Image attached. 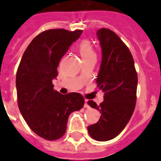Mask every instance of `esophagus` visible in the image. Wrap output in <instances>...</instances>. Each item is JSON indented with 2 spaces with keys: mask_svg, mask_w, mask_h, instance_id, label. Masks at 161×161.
<instances>
[{
  "mask_svg": "<svg viewBox=\"0 0 161 161\" xmlns=\"http://www.w3.org/2000/svg\"><path fill=\"white\" fill-rule=\"evenodd\" d=\"M84 108H89V105L88 104V100H85V102H84Z\"/></svg>",
  "mask_w": 161,
  "mask_h": 161,
  "instance_id": "obj_1",
  "label": "esophagus"
}]
</instances>
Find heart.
<instances>
[{"label":"heart","mask_w":161,"mask_h":161,"mask_svg":"<svg viewBox=\"0 0 161 161\" xmlns=\"http://www.w3.org/2000/svg\"><path fill=\"white\" fill-rule=\"evenodd\" d=\"M79 51H80V54L83 58L96 55L93 44L88 39H85L81 42L79 44Z\"/></svg>","instance_id":"obj_1"}]
</instances>
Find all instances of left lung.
Wrapping results in <instances>:
<instances>
[{
  "mask_svg": "<svg viewBox=\"0 0 161 161\" xmlns=\"http://www.w3.org/2000/svg\"><path fill=\"white\" fill-rule=\"evenodd\" d=\"M102 47V63L97 78V87L104 92L103 102L88 105L100 111L98 122L88 127L93 140L107 141L122 132L132 116L136 104L138 75L130 49L110 29L97 31Z\"/></svg>",
  "mask_w": 161,
  "mask_h": 161,
  "instance_id": "8db88e82",
  "label": "left lung"
}]
</instances>
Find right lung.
Returning a JSON list of instances; mask_svg holds the SVG:
<instances>
[{"mask_svg": "<svg viewBox=\"0 0 161 161\" xmlns=\"http://www.w3.org/2000/svg\"><path fill=\"white\" fill-rule=\"evenodd\" d=\"M82 32L65 29L42 31L26 47L17 68L16 84L20 112L30 129L45 140L63 137L71 113L84 105L82 94L63 95L54 90L53 84L60 59Z\"/></svg>", "mask_w": 161, "mask_h": 161, "instance_id": "add662e5", "label": "right lung"}]
</instances>
